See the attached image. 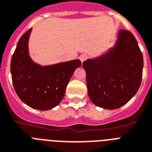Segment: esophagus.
<instances>
[{
  "instance_id": "obj_1",
  "label": "esophagus",
  "mask_w": 152,
  "mask_h": 152,
  "mask_svg": "<svg viewBox=\"0 0 152 152\" xmlns=\"http://www.w3.org/2000/svg\"><path fill=\"white\" fill-rule=\"evenodd\" d=\"M87 58H88V56H87L86 54H82V55H81L79 56V59H80V60H81V62H82V63H83L84 61H86V59H87Z\"/></svg>"
}]
</instances>
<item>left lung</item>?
I'll use <instances>...</instances> for the list:
<instances>
[{
	"instance_id": "8db88e82",
	"label": "left lung",
	"mask_w": 152,
	"mask_h": 152,
	"mask_svg": "<svg viewBox=\"0 0 152 152\" xmlns=\"http://www.w3.org/2000/svg\"><path fill=\"white\" fill-rule=\"evenodd\" d=\"M91 101L104 109H117L137 93L142 80L143 55L132 33L120 30L115 45L82 64Z\"/></svg>"
}]
</instances>
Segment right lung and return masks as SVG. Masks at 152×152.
<instances>
[{"label": "right lung", "instance_id": "right-lung-1", "mask_svg": "<svg viewBox=\"0 0 152 152\" xmlns=\"http://www.w3.org/2000/svg\"><path fill=\"white\" fill-rule=\"evenodd\" d=\"M32 28L19 39L11 61V74L15 93L31 108L48 110L56 107L75 70L82 65L79 59L42 66L29 54Z\"/></svg>", "mask_w": 152, "mask_h": 152}]
</instances>
